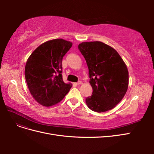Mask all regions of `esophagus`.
I'll return each instance as SVG.
<instances>
[{
    "mask_svg": "<svg viewBox=\"0 0 154 154\" xmlns=\"http://www.w3.org/2000/svg\"><path fill=\"white\" fill-rule=\"evenodd\" d=\"M82 83V82L81 81H79V82H78L77 83H76L75 84H76V85H81Z\"/></svg>",
    "mask_w": 154,
    "mask_h": 154,
    "instance_id": "esophagus-1",
    "label": "esophagus"
}]
</instances>
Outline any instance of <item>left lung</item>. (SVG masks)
Returning <instances> with one entry per match:
<instances>
[{"instance_id":"obj_1","label":"left lung","mask_w":154,"mask_h":154,"mask_svg":"<svg viewBox=\"0 0 154 154\" xmlns=\"http://www.w3.org/2000/svg\"><path fill=\"white\" fill-rule=\"evenodd\" d=\"M85 58L92 94L85 101L91 110L103 112L112 109L123 98L128 87V71L120 55L101 42L78 45Z\"/></svg>"}]
</instances>
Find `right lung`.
<instances>
[{"label":"right lung","mask_w":154,"mask_h":154,"mask_svg":"<svg viewBox=\"0 0 154 154\" xmlns=\"http://www.w3.org/2000/svg\"><path fill=\"white\" fill-rule=\"evenodd\" d=\"M72 43L63 39L51 40L31 53L25 67L27 87L40 105L51 106L61 101L72 87L62 78V59Z\"/></svg>","instance_id":"add662e5"}]
</instances>
